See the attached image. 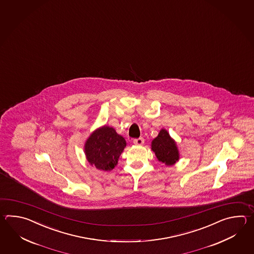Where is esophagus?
I'll use <instances>...</instances> for the list:
<instances>
[{"mask_svg":"<svg viewBox=\"0 0 254 254\" xmlns=\"http://www.w3.org/2000/svg\"><path fill=\"white\" fill-rule=\"evenodd\" d=\"M133 143H134L135 145H142L144 143V139L142 137L138 138V139H134L133 140Z\"/></svg>","mask_w":254,"mask_h":254,"instance_id":"1","label":"esophagus"}]
</instances>
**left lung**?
<instances>
[{"instance_id":"left-lung-1","label":"left lung","mask_w":254,"mask_h":254,"mask_svg":"<svg viewBox=\"0 0 254 254\" xmlns=\"http://www.w3.org/2000/svg\"><path fill=\"white\" fill-rule=\"evenodd\" d=\"M151 149L155 152L158 160L167 165L178 161L179 151L175 141L170 137L166 129H162L151 142Z\"/></svg>"}]
</instances>
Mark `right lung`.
Returning a JSON list of instances; mask_svg holds the SVG:
<instances>
[{
    "label": "right lung",
    "mask_w": 254,
    "mask_h": 254,
    "mask_svg": "<svg viewBox=\"0 0 254 254\" xmlns=\"http://www.w3.org/2000/svg\"><path fill=\"white\" fill-rule=\"evenodd\" d=\"M126 146L123 136L114 128L103 126L92 133L85 143L87 160L102 171L113 170Z\"/></svg>",
    "instance_id": "right-lung-1"
}]
</instances>
